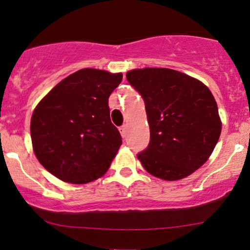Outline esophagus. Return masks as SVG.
I'll return each mask as SVG.
<instances>
[{"label": "esophagus", "mask_w": 250, "mask_h": 250, "mask_svg": "<svg viewBox=\"0 0 250 250\" xmlns=\"http://www.w3.org/2000/svg\"><path fill=\"white\" fill-rule=\"evenodd\" d=\"M120 132H121L122 137L125 138V136H127V125H122V127H120Z\"/></svg>", "instance_id": "obj_1"}]
</instances>
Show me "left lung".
<instances>
[{
	"label": "left lung",
	"mask_w": 250,
	"mask_h": 250,
	"mask_svg": "<svg viewBox=\"0 0 250 250\" xmlns=\"http://www.w3.org/2000/svg\"><path fill=\"white\" fill-rule=\"evenodd\" d=\"M125 76L144 99L150 125V143L137 154L142 165L166 181L190 175L209 159L222 131L211 91L173 69H134Z\"/></svg>",
	"instance_id": "left-lung-1"
}]
</instances>
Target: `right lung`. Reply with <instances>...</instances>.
Returning <instances> with one entry per match:
<instances>
[{
    "label": "right lung",
    "mask_w": 250,
    "mask_h": 250,
    "mask_svg": "<svg viewBox=\"0 0 250 250\" xmlns=\"http://www.w3.org/2000/svg\"><path fill=\"white\" fill-rule=\"evenodd\" d=\"M122 74L82 69L60 82L34 109L33 151L64 182L83 185L103 176L122 144L109 118L108 98Z\"/></svg>",
    "instance_id": "right-lung-1"
}]
</instances>
